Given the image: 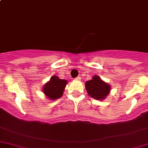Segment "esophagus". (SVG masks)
<instances>
[{
    "label": "esophagus",
    "mask_w": 148,
    "mask_h": 148,
    "mask_svg": "<svg viewBox=\"0 0 148 148\" xmlns=\"http://www.w3.org/2000/svg\"><path fill=\"white\" fill-rule=\"evenodd\" d=\"M75 79L76 80H80V79H81V77H76Z\"/></svg>",
    "instance_id": "obj_1"
}]
</instances>
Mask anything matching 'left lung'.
<instances>
[{
	"label": "left lung",
	"instance_id": "8db88e82",
	"mask_svg": "<svg viewBox=\"0 0 148 148\" xmlns=\"http://www.w3.org/2000/svg\"><path fill=\"white\" fill-rule=\"evenodd\" d=\"M85 88L89 96L97 100H103L110 94L111 86L98 76H93L92 79L86 82Z\"/></svg>",
	"mask_w": 148,
	"mask_h": 148
}]
</instances>
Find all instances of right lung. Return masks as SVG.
<instances>
[{"mask_svg": "<svg viewBox=\"0 0 148 148\" xmlns=\"http://www.w3.org/2000/svg\"><path fill=\"white\" fill-rule=\"evenodd\" d=\"M68 82L61 79L57 76H52L47 83L43 86V92L51 100H55L63 95Z\"/></svg>", "mask_w": 148, "mask_h": 148, "instance_id": "add662e5", "label": "right lung"}]
</instances>
